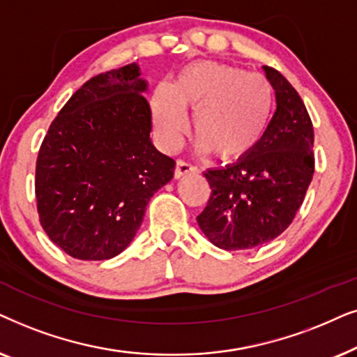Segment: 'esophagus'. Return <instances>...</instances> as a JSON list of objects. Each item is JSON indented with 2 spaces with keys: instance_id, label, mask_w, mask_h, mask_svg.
<instances>
[{
  "instance_id": "1",
  "label": "esophagus",
  "mask_w": 357,
  "mask_h": 357,
  "mask_svg": "<svg viewBox=\"0 0 357 357\" xmlns=\"http://www.w3.org/2000/svg\"><path fill=\"white\" fill-rule=\"evenodd\" d=\"M189 173H197L196 166H192L191 163H186V161L183 160H178V163H176V169H174L176 178H181V176H186Z\"/></svg>"
}]
</instances>
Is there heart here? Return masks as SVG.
Returning a JSON list of instances; mask_svg holds the SVG:
<instances>
[{
	"instance_id": "obj_1",
	"label": "heart",
	"mask_w": 357,
	"mask_h": 357,
	"mask_svg": "<svg viewBox=\"0 0 357 357\" xmlns=\"http://www.w3.org/2000/svg\"><path fill=\"white\" fill-rule=\"evenodd\" d=\"M273 106V86L264 76L211 60L186 66L173 88L160 84L151 96L155 130L166 150L181 145L189 109L199 150L225 161L243 158L258 146Z\"/></svg>"
}]
</instances>
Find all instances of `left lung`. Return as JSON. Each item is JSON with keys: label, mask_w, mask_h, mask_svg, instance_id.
I'll use <instances>...</instances> for the list:
<instances>
[{"label": "left lung", "mask_w": 357, "mask_h": 357, "mask_svg": "<svg viewBox=\"0 0 357 357\" xmlns=\"http://www.w3.org/2000/svg\"><path fill=\"white\" fill-rule=\"evenodd\" d=\"M275 91V112L250 155L225 168L207 169L212 189L197 223L222 250H251L291 225L310 186L313 126L305 104L278 70L263 66Z\"/></svg>", "instance_id": "left-lung-1"}]
</instances>
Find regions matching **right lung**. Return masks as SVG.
I'll use <instances>...</instances> for the list:
<instances>
[{"label": "right lung", "instance_id": "right-lung-1", "mask_svg": "<svg viewBox=\"0 0 357 357\" xmlns=\"http://www.w3.org/2000/svg\"><path fill=\"white\" fill-rule=\"evenodd\" d=\"M137 63L89 79L50 123L37 156L40 225L83 261L122 253L176 161L151 144V111Z\"/></svg>", "mask_w": 357, "mask_h": 357}]
</instances>
